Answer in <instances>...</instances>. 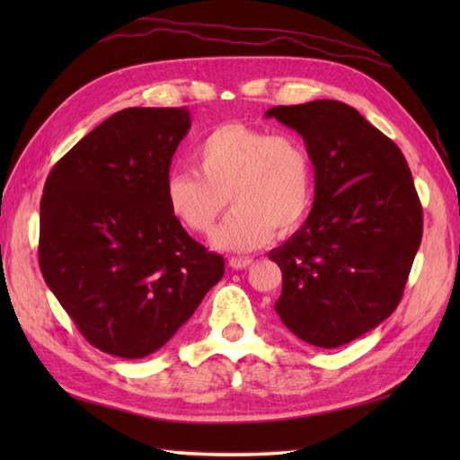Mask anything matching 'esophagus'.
<instances>
[{"label":"esophagus","instance_id":"1","mask_svg":"<svg viewBox=\"0 0 460 460\" xmlns=\"http://www.w3.org/2000/svg\"><path fill=\"white\" fill-rule=\"evenodd\" d=\"M251 265H252V259L251 257H231L229 259V267L235 269V270L249 269Z\"/></svg>","mask_w":460,"mask_h":460}]
</instances>
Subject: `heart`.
Masks as SVG:
<instances>
[{"mask_svg":"<svg viewBox=\"0 0 460 460\" xmlns=\"http://www.w3.org/2000/svg\"><path fill=\"white\" fill-rule=\"evenodd\" d=\"M194 172L165 178L172 217L193 235L209 237L231 201V217L215 235L223 251H252L295 233L314 199V164L295 134L241 122L213 128L193 150Z\"/></svg>","mask_w":460,"mask_h":460,"instance_id":"1","label":"heart"}]
</instances>
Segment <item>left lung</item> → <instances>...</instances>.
<instances>
[{"mask_svg": "<svg viewBox=\"0 0 460 460\" xmlns=\"http://www.w3.org/2000/svg\"><path fill=\"white\" fill-rule=\"evenodd\" d=\"M306 142L314 205L285 245L275 310L292 334L338 348L394 314L423 237V208L405 155L340 101L267 111Z\"/></svg>", "mask_w": 460, "mask_h": 460, "instance_id": "obj_1", "label": "left lung"}]
</instances>
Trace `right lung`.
<instances>
[{
  "instance_id": "1",
  "label": "right lung",
  "mask_w": 460,
  "mask_h": 460,
  "mask_svg": "<svg viewBox=\"0 0 460 460\" xmlns=\"http://www.w3.org/2000/svg\"><path fill=\"white\" fill-rule=\"evenodd\" d=\"M190 111L124 109L49 172L39 267L89 344L138 359L191 318L225 272L221 255L165 208L164 183Z\"/></svg>"
}]
</instances>
